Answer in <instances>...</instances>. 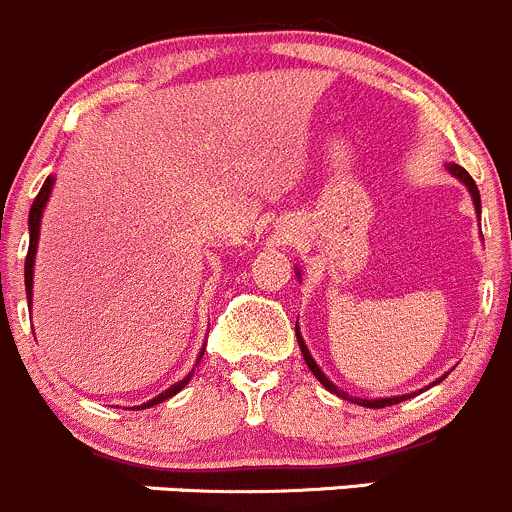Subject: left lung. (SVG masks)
Listing matches in <instances>:
<instances>
[{"label": "left lung", "mask_w": 512, "mask_h": 512, "mask_svg": "<svg viewBox=\"0 0 512 512\" xmlns=\"http://www.w3.org/2000/svg\"><path fill=\"white\" fill-rule=\"evenodd\" d=\"M449 172H451L453 177H458V179H461L463 184H466V187H468V192L473 194V204H476L478 214H481V194H478V187H476V182H473V177L468 175V172L463 170L461 165H449ZM295 335H298V345H300V352H303V357H305V365L310 367V372L315 374V379H318V382L323 384L325 389H330V392L337 394V397H340V399H347V402H355V404H360V407L382 409V407H392V404H399V402H404V399H409V397H412V394H402V397H387V399H352V397H347V392H342V389H337L335 384L330 382V379L325 377L323 372H320V367L315 365V360H313V357H310L308 347H305L303 337H300V333H298V325H295ZM439 382H441V379H439Z\"/></svg>", "instance_id": "obj_1"}]
</instances>
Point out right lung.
<instances>
[{
    "label": "right lung",
    "mask_w": 512,
    "mask_h": 512,
    "mask_svg": "<svg viewBox=\"0 0 512 512\" xmlns=\"http://www.w3.org/2000/svg\"><path fill=\"white\" fill-rule=\"evenodd\" d=\"M51 187H54V177H46L44 187H41V192L36 194L34 204H31V212H29V251H26V263H24V283H26V298L31 300V278H34V256H36V241H39V224H41V214H44V207L46 202H49V194H51ZM204 355V350H202ZM202 355H199V360H202ZM189 379V377H187ZM187 379H182V382L175 384V387L165 389V392L160 394V397H155L152 402L142 404L138 409H145V407H155V404L165 402V399H170L172 394H177L179 389L187 384Z\"/></svg>",
    "instance_id": "right-lung-1"
}]
</instances>
